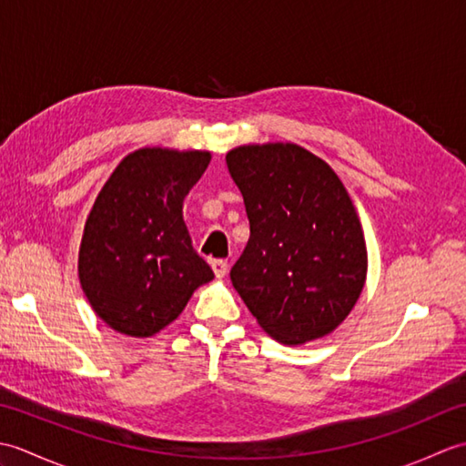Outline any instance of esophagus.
Wrapping results in <instances>:
<instances>
[{
    "instance_id": "esophagus-1",
    "label": "esophagus",
    "mask_w": 466,
    "mask_h": 466,
    "mask_svg": "<svg viewBox=\"0 0 466 466\" xmlns=\"http://www.w3.org/2000/svg\"><path fill=\"white\" fill-rule=\"evenodd\" d=\"M210 264H212V270L216 274V279H224L226 272H228V262L222 260V258H218V260H212Z\"/></svg>"
}]
</instances>
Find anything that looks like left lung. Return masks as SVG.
Returning <instances> with one entry per match:
<instances>
[{"label": "left lung", "mask_w": 466, "mask_h": 466, "mask_svg": "<svg viewBox=\"0 0 466 466\" xmlns=\"http://www.w3.org/2000/svg\"><path fill=\"white\" fill-rule=\"evenodd\" d=\"M250 238L230 270L262 329L284 344L330 334L359 300L366 244L339 176L296 144L240 146L226 156Z\"/></svg>", "instance_id": "left-lung-1"}]
</instances>
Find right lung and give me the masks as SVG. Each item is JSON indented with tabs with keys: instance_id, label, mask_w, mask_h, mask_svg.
Here are the masks:
<instances>
[{
	"instance_id": "obj_1",
	"label": "right lung",
	"mask_w": 466,
	"mask_h": 466,
	"mask_svg": "<svg viewBox=\"0 0 466 466\" xmlns=\"http://www.w3.org/2000/svg\"><path fill=\"white\" fill-rule=\"evenodd\" d=\"M208 164V152L144 147L124 157L97 194L77 270L92 309L114 330L137 339L160 332L214 279L182 218Z\"/></svg>"
}]
</instances>
